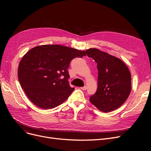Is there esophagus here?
<instances>
[{
  "mask_svg": "<svg viewBox=\"0 0 151 151\" xmlns=\"http://www.w3.org/2000/svg\"><path fill=\"white\" fill-rule=\"evenodd\" d=\"M81 89H82V90H84V91H86V89H87V87L85 86H84V87H81Z\"/></svg>",
  "mask_w": 151,
  "mask_h": 151,
  "instance_id": "34e87169",
  "label": "esophagus"
}]
</instances>
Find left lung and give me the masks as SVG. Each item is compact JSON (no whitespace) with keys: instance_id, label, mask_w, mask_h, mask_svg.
Returning <instances> with one entry per match:
<instances>
[{"instance_id":"1","label":"left lung","mask_w":151,"mask_h":151,"mask_svg":"<svg viewBox=\"0 0 151 151\" xmlns=\"http://www.w3.org/2000/svg\"><path fill=\"white\" fill-rule=\"evenodd\" d=\"M97 63L98 89L89 101L99 110L110 112L120 107L131 92L132 78L129 68L118 58L97 48L86 50Z\"/></svg>"}]
</instances>
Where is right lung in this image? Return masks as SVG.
<instances>
[{
    "label": "right lung",
    "mask_w": 151,
    "mask_h": 151,
    "mask_svg": "<svg viewBox=\"0 0 151 151\" xmlns=\"http://www.w3.org/2000/svg\"><path fill=\"white\" fill-rule=\"evenodd\" d=\"M86 52L60 45H44L29 50L18 67V79L30 101L43 109L55 108L74 90L67 68L73 58Z\"/></svg>",
    "instance_id": "1"
}]
</instances>
